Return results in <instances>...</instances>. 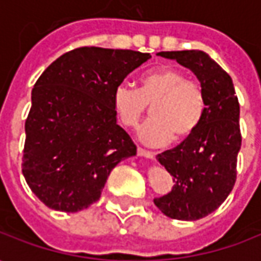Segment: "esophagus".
<instances>
[{
  "label": "esophagus",
  "mask_w": 261,
  "mask_h": 261,
  "mask_svg": "<svg viewBox=\"0 0 261 261\" xmlns=\"http://www.w3.org/2000/svg\"><path fill=\"white\" fill-rule=\"evenodd\" d=\"M137 153H138L140 156H144V158H148V159L155 158V152H151V151H147V149H142V148H138V149H137Z\"/></svg>",
  "instance_id": "esophagus-1"
}]
</instances>
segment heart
Segmentation results:
<instances>
[{
	"mask_svg": "<svg viewBox=\"0 0 261 261\" xmlns=\"http://www.w3.org/2000/svg\"><path fill=\"white\" fill-rule=\"evenodd\" d=\"M148 106L152 119L140 128L138 137L148 145L159 147L172 138L177 142L190 138L201 124L207 100L202 86L176 68L148 71L138 89L127 85L114 89V112L125 127H136Z\"/></svg>",
	"mask_w": 261,
	"mask_h": 261,
	"instance_id": "b5f03b06",
	"label": "heart"
}]
</instances>
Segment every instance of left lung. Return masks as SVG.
Wrapping results in <instances>:
<instances>
[{"mask_svg": "<svg viewBox=\"0 0 261 261\" xmlns=\"http://www.w3.org/2000/svg\"><path fill=\"white\" fill-rule=\"evenodd\" d=\"M158 56L192 69L205 93L207 109L196 133L156 156L173 177V187L153 198L155 205L169 218L196 221L215 211L235 186L242 145L239 102L232 78L204 51H161Z\"/></svg>", "mask_w": 261, "mask_h": 261, "instance_id": "8db88e82", "label": "left lung"}]
</instances>
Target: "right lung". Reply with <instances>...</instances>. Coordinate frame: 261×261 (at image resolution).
<instances>
[{
  "label": "right lung",
  "mask_w": 261,
  "mask_h": 261,
  "mask_svg": "<svg viewBox=\"0 0 261 261\" xmlns=\"http://www.w3.org/2000/svg\"><path fill=\"white\" fill-rule=\"evenodd\" d=\"M149 53L80 47L44 69L32 91L22 173L36 197L63 213L99 200L108 176L137 147L119 124L113 92Z\"/></svg>",
  "instance_id": "1"
}]
</instances>
